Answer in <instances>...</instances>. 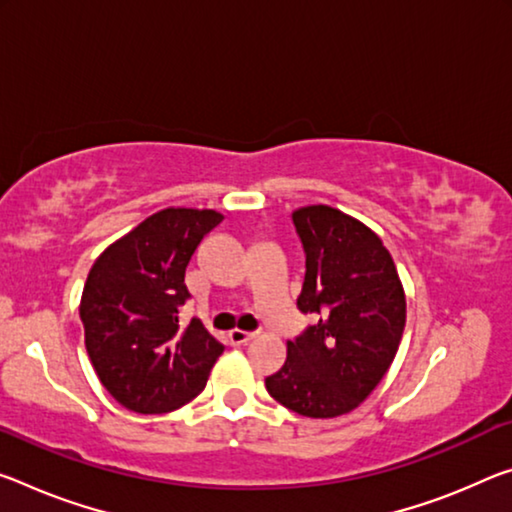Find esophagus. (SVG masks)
<instances>
[{
	"label": "esophagus",
	"mask_w": 512,
	"mask_h": 512,
	"mask_svg": "<svg viewBox=\"0 0 512 512\" xmlns=\"http://www.w3.org/2000/svg\"><path fill=\"white\" fill-rule=\"evenodd\" d=\"M250 339H255V332H248V330H239V328H234V330H230V342L232 344H237V346H241V344H248Z\"/></svg>",
	"instance_id": "34e87169"
}]
</instances>
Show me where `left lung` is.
Masks as SVG:
<instances>
[{"mask_svg":"<svg viewBox=\"0 0 512 512\" xmlns=\"http://www.w3.org/2000/svg\"><path fill=\"white\" fill-rule=\"evenodd\" d=\"M305 250L296 300L316 323L287 342V362L266 378L285 408L332 419L358 408L383 380L405 328V291L376 232L328 205L291 214Z\"/></svg>","mask_w":512,"mask_h":512,"instance_id":"left-lung-1","label":"left lung"}]
</instances>
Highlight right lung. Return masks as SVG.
I'll return each instance as SVG.
<instances>
[{"instance_id": "add662e5", "label": "right lung", "mask_w": 512, "mask_h": 512, "mask_svg": "<svg viewBox=\"0 0 512 512\" xmlns=\"http://www.w3.org/2000/svg\"><path fill=\"white\" fill-rule=\"evenodd\" d=\"M223 221L214 209L168 207L113 241L95 259L81 294L86 351L104 389L123 408L161 415L205 389L223 353L200 319L186 326V266Z\"/></svg>"}]
</instances>
